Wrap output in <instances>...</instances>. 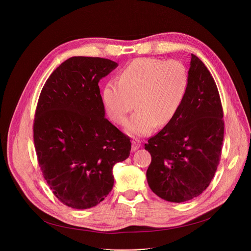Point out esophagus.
<instances>
[{
    "label": "esophagus",
    "instance_id": "1",
    "mask_svg": "<svg viewBox=\"0 0 251 251\" xmlns=\"http://www.w3.org/2000/svg\"><path fill=\"white\" fill-rule=\"evenodd\" d=\"M140 147H141L140 140H138V139H133L132 141H131V150H132L133 151H137Z\"/></svg>",
    "mask_w": 251,
    "mask_h": 251
}]
</instances>
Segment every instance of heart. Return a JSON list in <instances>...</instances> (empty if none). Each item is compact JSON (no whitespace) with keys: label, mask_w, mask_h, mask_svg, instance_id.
I'll list each match as a JSON object with an SVG mask.
<instances>
[{"label":"heart","mask_w":251,"mask_h":251,"mask_svg":"<svg viewBox=\"0 0 251 251\" xmlns=\"http://www.w3.org/2000/svg\"><path fill=\"white\" fill-rule=\"evenodd\" d=\"M187 86L188 72L181 62L139 58L123 68L118 82L104 85L101 98L105 112L119 125L135 104L137 111L127 121L126 131L146 135L155 125L163 127L173 120Z\"/></svg>","instance_id":"b5f03b06"}]
</instances>
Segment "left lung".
Here are the masks:
<instances>
[{
	"label": "left lung",
	"mask_w": 251,
	"mask_h": 251,
	"mask_svg": "<svg viewBox=\"0 0 251 251\" xmlns=\"http://www.w3.org/2000/svg\"><path fill=\"white\" fill-rule=\"evenodd\" d=\"M223 116L213 76L191 54L188 86L176 116L144 144L151 155L147 178L153 193L170 202H184L207 188L222 153Z\"/></svg>",
	"instance_id": "obj_1"
}]
</instances>
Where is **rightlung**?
<instances>
[{"label":"right lung","instance_id":"right-lung-1","mask_svg":"<svg viewBox=\"0 0 251 251\" xmlns=\"http://www.w3.org/2000/svg\"><path fill=\"white\" fill-rule=\"evenodd\" d=\"M118 66L72 57L46 81L37 101L33 140L44 178L57 199L77 209L111 192L113 167L130 154V138L104 118L99 82Z\"/></svg>","mask_w":251,"mask_h":251}]
</instances>
